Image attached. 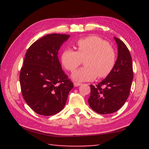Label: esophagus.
I'll list each match as a JSON object with an SVG mask.
<instances>
[{"mask_svg": "<svg viewBox=\"0 0 149 149\" xmlns=\"http://www.w3.org/2000/svg\"><path fill=\"white\" fill-rule=\"evenodd\" d=\"M74 85L75 87H78V86H79V85H81V84H80V83H78V82H74Z\"/></svg>", "mask_w": 149, "mask_h": 149, "instance_id": "34e87169", "label": "esophagus"}]
</instances>
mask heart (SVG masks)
I'll return each mask as SVG.
<instances>
[{"label": "heart", "mask_w": 149, "mask_h": 149, "mask_svg": "<svg viewBox=\"0 0 149 149\" xmlns=\"http://www.w3.org/2000/svg\"><path fill=\"white\" fill-rule=\"evenodd\" d=\"M77 52L65 49L61 55V61L67 70L73 72L84 60L85 66L72 74L78 81H89L96 77H105L112 72L116 56L114 49L104 40L97 36H89L78 40Z\"/></svg>", "instance_id": "obj_1"}]
</instances>
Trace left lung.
Here are the masks:
<instances>
[{
	"label": "left lung",
	"mask_w": 149,
	"mask_h": 149,
	"mask_svg": "<svg viewBox=\"0 0 149 149\" xmlns=\"http://www.w3.org/2000/svg\"><path fill=\"white\" fill-rule=\"evenodd\" d=\"M114 39L118 52L114 68L96 86L90 85L88 102L90 107L100 114H112L123 107L129 97L133 78L132 58L129 50L122 41L116 37Z\"/></svg>",
	"instance_id": "8db88e82"
}]
</instances>
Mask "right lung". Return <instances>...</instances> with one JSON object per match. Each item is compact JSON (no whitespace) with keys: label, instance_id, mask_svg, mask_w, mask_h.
Instances as JSON below:
<instances>
[{"label":"right lung","instance_id":"obj_1","mask_svg":"<svg viewBox=\"0 0 149 149\" xmlns=\"http://www.w3.org/2000/svg\"><path fill=\"white\" fill-rule=\"evenodd\" d=\"M70 35L52 33L42 37L27 49L19 74L22 94L37 114L60 112L74 84L63 71L58 54Z\"/></svg>","mask_w":149,"mask_h":149}]
</instances>
